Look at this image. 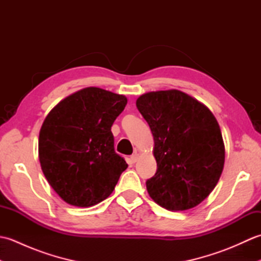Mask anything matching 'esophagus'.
Segmentation results:
<instances>
[{"mask_svg":"<svg viewBox=\"0 0 261 261\" xmlns=\"http://www.w3.org/2000/svg\"><path fill=\"white\" fill-rule=\"evenodd\" d=\"M138 159H139V154H138L137 152H135V153L132 154V156L130 157V162H131L132 164H135V163L138 162Z\"/></svg>","mask_w":261,"mask_h":261,"instance_id":"34e87169","label":"esophagus"}]
</instances>
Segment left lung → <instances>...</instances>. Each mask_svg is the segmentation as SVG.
I'll list each match as a JSON object with an SVG mask.
<instances>
[{
  "instance_id": "8db88e82",
  "label": "left lung",
  "mask_w": 261,
  "mask_h": 261,
  "mask_svg": "<svg viewBox=\"0 0 261 261\" xmlns=\"http://www.w3.org/2000/svg\"><path fill=\"white\" fill-rule=\"evenodd\" d=\"M137 108L153 136L157 171L147 179L154 202L170 211L196 206L218 184L224 143L212 112L177 90L143 94Z\"/></svg>"
}]
</instances>
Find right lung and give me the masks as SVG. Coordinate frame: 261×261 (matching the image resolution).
<instances>
[{"instance_id": "right-lung-1", "label": "right lung", "mask_w": 261, "mask_h": 261, "mask_svg": "<svg viewBox=\"0 0 261 261\" xmlns=\"http://www.w3.org/2000/svg\"><path fill=\"white\" fill-rule=\"evenodd\" d=\"M126 97L87 87L59 102L39 134V160L48 182L66 203L88 207L113 192L127 164L114 150L111 126Z\"/></svg>"}]
</instances>
